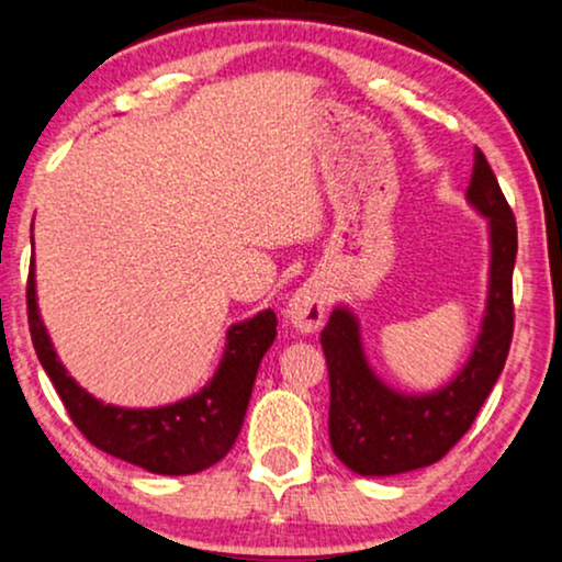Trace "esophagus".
Returning <instances> with one entry per match:
<instances>
[{
    "label": "esophagus",
    "mask_w": 562,
    "mask_h": 562,
    "mask_svg": "<svg viewBox=\"0 0 562 562\" xmlns=\"http://www.w3.org/2000/svg\"><path fill=\"white\" fill-rule=\"evenodd\" d=\"M328 307V289L321 281H305L300 289L292 294L286 305V318L294 328L300 331H318L326 318Z\"/></svg>",
    "instance_id": "obj_1"
}]
</instances>
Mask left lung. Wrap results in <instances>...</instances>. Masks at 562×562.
Here are the masks:
<instances>
[{"instance_id":"8db88e82","label":"left lung","mask_w":562,"mask_h":562,"mask_svg":"<svg viewBox=\"0 0 562 562\" xmlns=\"http://www.w3.org/2000/svg\"><path fill=\"white\" fill-rule=\"evenodd\" d=\"M468 202L490 217V296L471 360L450 384L431 394H400L389 389L368 366L360 323L347 307H336L321 331L331 384L328 437L336 458L360 476H394L445 458L476 420L505 368L513 341L518 228L481 149L473 160Z\"/></svg>"}]
</instances>
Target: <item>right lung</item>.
I'll use <instances>...</instances> for the list:
<instances>
[{"label": "right lung", "instance_id": "right-lung-1", "mask_svg": "<svg viewBox=\"0 0 562 562\" xmlns=\"http://www.w3.org/2000/svg\"><path fill=\"white\" fill-rule=\"evenodd\" d=\"M25 305H29L31 341L38 362L55 384L78 431L112 458H121L149 473H162V476H189L226 458L241 431L257 368L276 339V313L262 310L255 318L228 328L221 368L202 392L176 405L128 411V407H112L91 397L57 360L42 315H38L33 262Z\"/></svg>", "mask_w": 562, "mask_h": 562}]
</instances>
